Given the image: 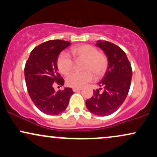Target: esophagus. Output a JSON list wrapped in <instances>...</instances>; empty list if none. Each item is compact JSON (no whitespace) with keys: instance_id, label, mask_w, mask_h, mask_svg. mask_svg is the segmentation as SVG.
Segmentation results:
<instances>
[{"instance_id":"1","label":"esophagus","mask_w":157,"mask_h":157,"mask_svg":"<svg viewBox=\"0 0 157 157\" xmlns=\"http://www.w3.org/2000/svg\"><path fill=\"white\" fill-rule=\"evenodd\" d=\"M72 90H73L74 92H77V91H81V90H82V89H81V88H73Z\"/></svg>"}]
</instances>
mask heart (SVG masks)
I'll return each mask as SVG.
<instances>
[{
  "label": "heart",
  "mask_w": 157,
  "mask_h": 157,
  "mask_svg": "<svg viewBox=\"0 0 157 157\" xmlns=\"http://www.w3.org/2000/svg\"><path fill=\"white\" fill-rule=\"evenodd\" d=\"M71 54L76 62L84 61L83 72H75L67 77L66 82L70 87L82 88L93 80L94 75L99 78L105 75L109 66V60L104 54L99 52L95 46L89 44L75 46L71 48ZM57 66L63 75H67L72 71L75 63L66 52L59 55Z\"/></svg>",
  "instance_id": "b5f03b06"
}]
</instances>
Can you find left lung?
<instances>
[{
  "mask_svg": "<svg viewBox=\"0 0 157 157\" xmlns=\"http://www.w3.org/2000/svg\"><path fill=\"white\" fill-rule=\"evenodd\" d=\"M105 53L109 66L103 79L99 86L103 87L94 91L93 96L86 101L90 112L97 116H108L117 110L123 102L130 89L132 68L125 52L117 45L109 41L97 43Z\"/></svg>",
  "mask_w": 157,
  "mask_h": 157,
  "instance_id": "8db88e82",
  "label": "left lung"
}]
</instances>
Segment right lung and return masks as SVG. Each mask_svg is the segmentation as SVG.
Returning <instances> with one entry per match:
<instances>
[{"label":"right lung","mask_w":157,"mask_h":157,"mask_svg":"<svg viewBox=\"0 0 157 157\" xmlns=\"http://www.w3.org/2000/svg\"><path fill=\"white\" fill-rule=\"evenodd\" d=\"M71 44L62 40H52L36 46L25 65V80L28 93L36 107L48 115H57L67 108L73 94L71 88L55 92L54 85L63 86L58 73L57 60L64 48Z\"/></svg>","instance_id":"1"}]
</instances>
